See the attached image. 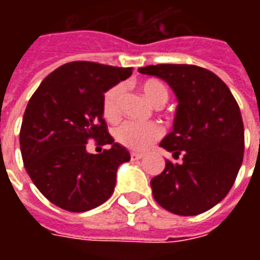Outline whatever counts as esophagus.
I'll use <instances>...</instances> for the list:
<instances>
[{"instance_id": "esophagus-1", "label": "esophagus", "mask_w": 260, "mask_h": 260, "mask_svg": "<svg viewBox=\"0 0 260 260\" xmlns=\"http://www.w3.org/2000/svg\"><path fill=\"white\" fill-rule=\"evenodd\" d=\"M142 157H143V154H142V153H136V152L131 153V160H132V161H136V160H141Z\"/></svg>"}]
</instances>
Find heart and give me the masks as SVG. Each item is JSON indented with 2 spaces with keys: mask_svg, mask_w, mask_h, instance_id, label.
Instances as JSON below:
<instances>
[{
  "mask_svg": "<svg viewBox=\"0 0 260 260\" xmlns=\"http://www.w3.org/2000/svg\"><path fill=\"white\" fill-rule=\"evenodd\" d=\"M141 89L147 100L156 107H163L169 100L167 87L156 79H147L141 83ZM125 96V86L115 85L106 91L103 97V115L108 121L118 118ZM163 131L156 124H141L135 121H125L114 129V138L119 145L132 149L143 150L161 136Z\"/></svg>",
  "mask_w": 260,
  "mask_h": 260,
  "instance_id": "heart-1",
  "label": "heart"
}]
</instances>
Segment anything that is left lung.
<instances>
[{
  "mask_svg": "<svg viewBox=\"0 0 260 260\" xmlns=\"http://www.w3.org/2000/svg\"><path fill=\"white\" fill-rule=\"evenodd\" d=\"M141 74L166 80L178 99L174 126L160 146L173 153L150 181L154 201L178 216H196L223 201L244 158V124L227 85L202 67L158 64Z\"/></svg>",
  "mask_w": 260,
  "mask_h": 260,
  "instance_id": "left-lung-1",
  "label": "left lung"
}]
</instances>
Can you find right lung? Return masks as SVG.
Instances as JSON below:
<instances>
[{"label": "right lung", "instance_id": "add662e5", "mask_svg": "<svg viewBox=\"0 0 260 260\" xmlns=\"http://www.w3.org/2000/svg\"><path fill=\"white\" fill-rule=\"evenodd\" d=\"M131 75V68L74 61L48 75L30 97L20 153L33 184L55 206L87 212L113 195L117 169L131 156L108 134L103 97ZM91 139L110 147L89 155L85 145Z\"/></svg>", "mask_w": 260, "mask_h": 260}]
</instances>
